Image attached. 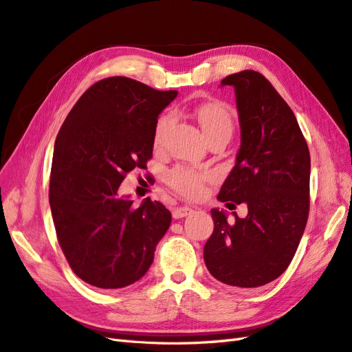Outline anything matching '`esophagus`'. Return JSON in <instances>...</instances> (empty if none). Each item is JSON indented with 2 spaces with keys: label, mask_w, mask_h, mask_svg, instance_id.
I'll return each instance as SVG.
<instances>
[{
  "label": "esophagus",
  "mask_w": 352,
  "mask_h": 352,
  "mask_svg": "<svg viewBox=\"0 0 352 352\" xmlns=\"http://www.w3.org/2000/svg\"><path fill=\"white\" fill-rule=\"evenodd\" d=\"M192 212H193V210L188 208V206H178V208H175L173 211V217L174 219H184V217H187L188 214H192Z\"/></svg>",
  "instance_id": "34e87169"
}]
</instances>
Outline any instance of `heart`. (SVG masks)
<instances>
[{"mask_svg":"<svg viewBox=\"0 0 352 352\" xmlns=\"http://www.w3.org/2000/svg\"><path fill=\"white\" fill-rule=\"evenodd\" d=\"M196 117L206 138H210L212 135L220 133V132L232 133V128H233L232 116L228 111V108L223 107L221 104H217V102L202 104L201 107H197ZM170 124H173V116L170 114L162 116L159 119L155 128L156 147H160L162 144H164ZM206 178H208V175L197 173V170L188 169V168H175L168 174V183L170 187L175 188V190L182 195L195 197L202 193L204 182Z\"/></svg>","mask_w":352,"mask_h":352,"instance_id":"heart-1","label":"heart"}]
</instances>
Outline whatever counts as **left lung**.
I'll return each mask as SVG.
<instances>
[{"label":"left lung","mask_w":352,"mask_h":352,"mask_svg":"<svg viewBox=\"0 0 352 352\" xmlns=\"http://www.w3.org/2000/svg\"><path fill=\"white\" fill-rule=\"evenodd\" d=\"M232 86L241 128L235 166L224 179L220 202L248 206L247 217L228 223L212 208L214 232L204 247L210 274L230 287L274 281L292 263L309 212L311 157L292 108L257 71L221 80Z\"/></svg>","instance_id":"left-lung-1"}]
</instances>
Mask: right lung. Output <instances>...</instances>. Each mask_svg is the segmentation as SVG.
Instances as JSON below:
<instances>
[{"label":"right lung","instance_id":"add662e5","mask_svg":"<svg viewBox=\"0 0 352 352\" xmlns=\"http://www.w3.org/2000/svg\"><path fill=\"white\" fill-rule=\"evenodd\" d=\"M177 90H156L128 77H107L80 96L62 124L52 160L49 202L71 269L98 288L141 279L170 224L164 204L133 206L119 196L124 175L146 168L159 114Z\"/></svg>","mask_w":352,"mask_h":352}]
</instances>
